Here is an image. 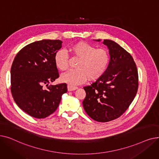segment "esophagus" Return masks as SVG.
Listing matches in <instances>:
<instances>
[{
  "mask_svg": "<svg viewBox=\"0 0 159 159\" xmlns=\"http://www.w3.org/2000/svg\"><path fill=\"white\" fill-rule=\"evenodd\" d=\"M77 88H78L77 87H75V86H70V85H68V90L69 91H74L75 89H77Z\"/></svg>",
  "mask_w": 159,
  "mask_h": 159,
  "instance_id": "esophagus-1",
  "label": "esophagus"
}]
</instances>
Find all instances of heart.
<instances>
[{"instance_id":"1","label":"heart","mask_w":159,"mask_h":159,"mask_svg":"<svg viewBox=\"0 0 159 159\" xmlns=\"http://www.w3.org/2000/svg\"><path fill=\"white\" fill-rule=\"evenodd\" d=\"M68 51L80 58L76 70H71L63 74L61 80L70 86H76L84 82L88 79L94 81L106 73L110 62V55L107 50L97 48L86 42H78L71 45ZM57 68L64 71L69 68L68 57L63 50L58 51L54 57Z\"/></svg>"}]
</instances>
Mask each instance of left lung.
<instances>
[{"mask_svg":"<svg viewBox=\"0 0 159 159\" xmlns=\"http://www.w3.org/2000/svg\"><path fill=\"white\" fill-rule=\"evenodd\" d=\"M103 44L109 49V66L103 76L84 87L86 95L82 105L91 119L106 122L119 118L126 111L137 94L139 81L131 55L113 40L105 39Z\"/></svg>","mask_w":159,"mask_h":159,"instance_id":"left-lung-1","label":"left lung"}]
</instances>
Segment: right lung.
Listing matches in <instances>:
<instances>
[{
	"mask_svg": "<svg viewBox=\"0 0 159 159\" xmlns=\"http://www.w3.org/2000/svg\"><path fill=\"white\" fill-rule=\"evenodd\" d=\"M60 40L32 43L16 54L11 68V91L17 106L30 116L44 119L52 114L66 93V83L49 85L59 74L54 57L62 47Z\"/></svg>",
	"mask_w": 159,
	"mask_h": 159,
	"instance_id": "right-lung-1",
	"label": "right lung"
}]
</instances>
